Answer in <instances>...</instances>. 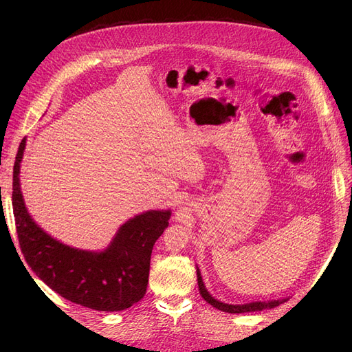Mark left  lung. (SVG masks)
Returning <instances> with one entry per match:
<instances>
[{"mask_svg":"<svg viewBox=\"0 0 352 352\" xmlns=\"http://www.w3.org/2000/svg\"><path fill=\"white\" fill-rule=\"evenodd\" d=\"M197 280H198V288H199V294L201 297L204 298L208 304H211L212 307H215L219 311H224V312H230V314H243V312H254V311H263L265 308H274V307H278L280 304L285 302L287 300H274V301H268V302H261V301H256V302H250V304H243V305H232V304H224L218 300H215L212 295L207 291L204 283H202V276L199 270L197 268Z\"/></svg>","mask_w":352,"mask_h":352,"instance_id":"obj_1","label":"left lung"}]
</instances>
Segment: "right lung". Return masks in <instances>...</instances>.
I'll return each mask as SVG.
<instances>
[{"label": "right lung", "mask_w": 352, "mask_h": 352, "mask_svg": "<svg viewBox=\"0 0 352 352\" xmlns=\"http://www.w3.org/2000/svg\"><path fill=\"white\" fill-rule=\"evenodd\" d=\"M23 138L12 173V210L27 264L65 300L97 311H122L146 291L153 247L168 227L171 211H146L122 224L101 252L68 247L48 235L28 214L20 187Z\"/></svg>", "instance_id": "add662e5"}]
</instances>
